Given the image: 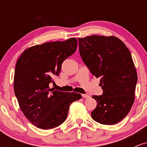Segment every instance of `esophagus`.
<instances>
[{
    "label": "esophagus",
    "instance_id": "esophagus-1",
    "mask_svg": "<svg viewBox=\"0 0 147 147\" xmlns=\"http://www.w3.org/2000/svg\"><path fill=\"white\" fill-rule=\"evenodd\" d=\"M82 97H83V98H89L90 96L88 95V94H83V95H82Z\"/></svg>",
    "mask_w": 147,
    "mask_h": 147
}]
</instances>
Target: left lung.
I'll list each match as a JSON object with an SVG mask.
<instances>
[{
    "label": "left lung",
    "instance_id": "obj_1",
    "mask_svg": "<svg viewBox=\"0 0 147 147\" xmlns=\"http://www.w3.org/2000/svg\"><path fill=\"white\" fill-rule=\"evenodd\" d=\"M79 53L92 75L100 77L103 94L94 95L97 106L92 118L102 124H117L126 117L135 99L138 75L131 52L117 37L79 38Z\"/></svg>",
    "mask_w": 147,
    "mask_h": 147
}]
</instances>
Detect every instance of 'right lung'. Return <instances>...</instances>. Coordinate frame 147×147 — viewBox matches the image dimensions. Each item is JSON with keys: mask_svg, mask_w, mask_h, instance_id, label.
Returning <instances> with one entry per match:
<instances>
[{"mask_svg": "<svg viewBox=\"0 0 147 147\" xmlns=\"http://www.w3.org/2000/svg\"><path fill=\"white\" fill-rule=\"evenodd\" d=\"M77 41L48 42L25 50L16 63L14 90L25 117L42 129H50L66 119L70 104L81 94L50 88L52 77L59 76L61 64L77 50Z\"/></svg>", "mask_w": 147, "mask_h": 147, "instance_id": "obj_1", "label": "right lung"}]
</instances>
